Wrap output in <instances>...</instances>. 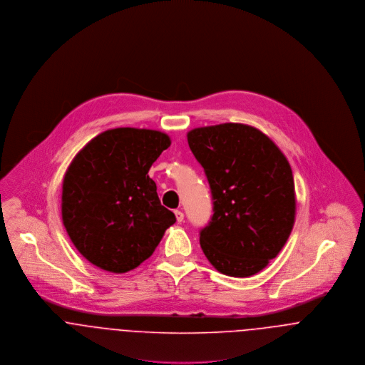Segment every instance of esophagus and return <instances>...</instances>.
I'll return each instance as SVG.
<instances>
[{
	"label": "esophagus",
	"instance_id": "obj_1",
	"mask_svg": "<svg viewBox=\"0 0 365 365\" xmlns=\"http://www.w3.org/2000/svg\"><path fill=\"white\" fill-rule=\"evenodd\" d=\"M175 215H176V220H178V222H183V220H185V214H183L182 211L176 210V211H175Z\"/></svg>",
	"mask_w": 365,
	"mask_h": 365
}]
</instances>
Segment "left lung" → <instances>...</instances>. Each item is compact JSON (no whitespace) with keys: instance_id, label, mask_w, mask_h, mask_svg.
Returning a JSON list of instances; mask_svg holds the SVG:
<instances>
[{"instance_id":"obj_1","label":"left lung","mask_w":365,"mask_h":365,"mask_svg":"<svg viewBox=\"0 0 365 365\" xmlns=\"http://www.w3.org/2000/svg\"><path fill=\"white\" fill-rule=\"evenodd\" d=\"M187 143L212 196L214 214L200 231L205 257L231 277L259 273L279 255L294 227L289 163L266 134L240 123L195 128Z\"/></svg>"}]
</instances>
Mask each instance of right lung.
Returning <instances> with one entry per match:
<instances>
[{
  "label": "right lung",
  "mask_w": 365,
  "mask_h": 365,
  "mask_svg": "<svg viewBox=\"0 0 365 365\" xmlns=\"http://www.w3.org/2000/svg\"><path fill=\"white\" fill-rule=\"evenodd\" d=\"M169 145L170 138L157 130L112 128L92 138L70 163L63 180V224L96 267L118 274L135 269L176 222L148 176Z\"/></svg>",
  "instance_id": "add662e5"
}]
</instances>
